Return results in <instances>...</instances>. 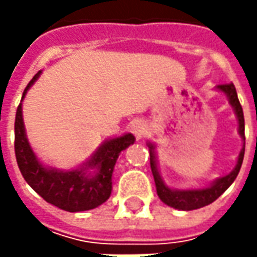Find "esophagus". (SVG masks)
<instances>
[{
	"mask_svg": "<svg viewBox=\"0 0 257 257\" xmlns=\"http://www.w3.org/2000/svg\"><path fill=\"white\" fill-rule=\"evenodd\" d=\"M133 133L140 139V137H143L144 134L147 133V127H146V124L142 123V121H136L133 124Z\"/></svg>",
	"mask_w": 257,
	"mask_h": 257,
	"instance_id": "esophagus-1",
	"label": "esophagus"
}]
</instances>
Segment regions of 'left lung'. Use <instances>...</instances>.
Instances as JSON below:
<instances>
[{"mask_svg":"<svg viewBox=\"0 0 257 257\" xmlns=\"http://www.w3.org/2000/svg\"><path fill=\"white\" fill-rule=\"evenodd\" d=\"M217 88L220 91H223V93L227 94L229 101L233 105V108L236 111V115H237V120H239V133H240L242 139L244 140V117H243V108L240 103H239V98H237V93H236L234 85L232 83H227V84L217 85ZM149 149H150V166H152V172H153L157 194L162 199V202L169 204L170 207L179 209V210H194V209H200V207H204V206H207V204L214 202L219 196H222L223 193L227 190V187L234 182V179L237 177V174L240 172V167H242L243 157H244V146H243L242 152L239 154L237 164L233 169V172L229 173L227 176H224L222 179L216 180L210 187L199 189V190H172V189H169L164 184L163 180L159 176L157 167H156V160H154L153 144H149Z\"/></svg>","mask_w":257,"mask_h":257,"instance_id":"left-lung-1","label":"left lung"}]
</instances>
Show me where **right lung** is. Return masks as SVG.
<instances>
[{
  "label": "right lung",
  "mask_w": 257,
  "mask_h": 257,
  "mask_svg": "<svg viewBox=\"0 0 257 257\" xmlns=\"http://www.w3.org/2000/svg\"><path fill=\"white\" fill-rule=\"evenodd\" d=\"M40 73L41 71H38L28 83L23 98L28 87L38 78ZM14 130L15 159L25 182L45 202L54 204L55 207L63 209L65 212L73 213L94 209L110 197L111 176L117 157L124 149L134 143V136L132 134H124L121 137L105 142L87 164V167H97L98 173L94 177H87L84 174L85 167L63 173L58 170H48L37 160L25 137L21 104L17 107Z\"/></svg>",
  "instance_id": "1"
}]
</instances>
